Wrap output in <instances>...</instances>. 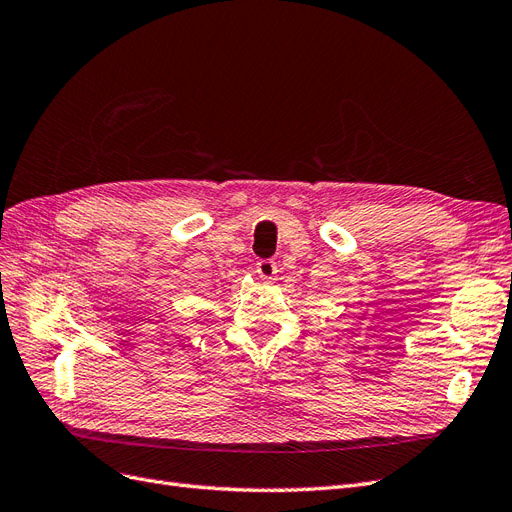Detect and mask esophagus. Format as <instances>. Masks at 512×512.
I'll use <instances>...</instances> for the list:
<instances>
[{"label": "esophagus", "mask_w": 512, "mask_h": 512, "mask_svg": "<svg viewBox=\"0 0 512 512\" xmlns=\"http://www.w3.org/2000/svg\"><path fill=\"white\" fill-rule=\"evenodd\" d=\"M256 273L262 277L265 282H273L277 277V262L273 258H260L256 262Z\"/></svg>", "instance_id": "34e87169"}]
</instances>
